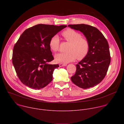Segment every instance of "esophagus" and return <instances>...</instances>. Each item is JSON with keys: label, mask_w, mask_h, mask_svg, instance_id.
Listing matches in <instances>:
<instances>
[{"label": "esophagus", "mask_w": 124, "mask_h": 124, "mask_svg": "<svg viewBox=\"0 0 124 124\" xmlns=\"http://www.w3.org/2000/svg\"><path fill=\"white\" fill-rule=\"evenodd\" d=\"M59 65L60 67H63V66H67V64H62V63H60V64H59Z\"/></svg>", "instance_id": "esophagus-1"}]
</instances>
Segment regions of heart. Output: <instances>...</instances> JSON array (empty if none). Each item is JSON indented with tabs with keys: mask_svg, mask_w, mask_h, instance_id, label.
I'll list each match as a JSON object with an SVG mask.
<instances>
[{
	"mask_svg": "<svg viewBox=\"0 0 124 124\" xmlns=\"http://www.w3.org/2000/svg\"><path fill=\"white\" fill-rule=\"evenodd\" d=\"M65 41L70 43L68 51L66 53H60L55 56L58 63L66 64L74 61L76 58L82 59L84 58L89 50L90 44L86 39L82 37V35L73 29L69 28L62 33ZM50 48L54 51H57L60 46V39L57 35H54L50 39Z\"/></svg>",
	"mask_w": 124,
	"mask_h": 124,
	"instance_id": "obj_1",
	"label": "heart"
}]
</instances>
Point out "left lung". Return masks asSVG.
Returning <instances> with one entry per match:
<instances>
[{
  "label": "left lung",
  "mask_w": 124,
  "mask_h": 124,
  "mask_svg": "<svg viewBox=\"0 0 124 124\" xmlns=\"http://www.w3.org/2000/svg\"><path fill=\"white\" fill-rule=\"evenodd\" d=\"M68 27L79 30L85 35L90 44L87 55L76 65L72 81L83 89L93 87L104 78L111 61L108 43L97 28L87 24H69Z\"/></svg>",
  "instance_id": "8db88e82"
}]
</instances>
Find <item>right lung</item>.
Instances as JSON below:
<instances>
[{
    "instance_id": "add662e5",
    "label": "right lung",
    "mask_w": 124,
    "mask_h": 124,
    "mask_svg": "<svg viewBox=\"0 0 124 124\" xmlns=\"http://www.w3.org/2000/svg\"><path fill=\"white\" fill-rule=\"evenodd\" d=\"M67 25L39 24L26 29L15 44L12 63L21 81L34 89H40L52 80L59 65L48 62L54 60L49 42L50 38Z\"/></svg>"
}]
</instances>
